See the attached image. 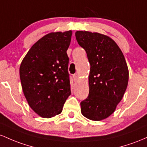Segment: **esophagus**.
Here are the masks:
<instances>
[{"mask_svg":"<svg viewBox=\"0 0 147 147\" xmlns=\"http://www.w3.org/2000/svg\"><path fill=\"white\" fill-rule=\"evenodd\" d=\"M73 78H74V81H76V80L78 79V74H74V75H73Z\"/></svg>","mask_w":147,"mask_h":147,"instance_id":"34e87169","label":"esophagus"}]
</instances>
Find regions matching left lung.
I'll return each mask as SVG.
<instances>
[{"label": "left lung", "instance_id": "left-lung-1", "mask_svg": "<svg viewBox=\"0 0 147 147\" xmlns=\"http://www.w3.org/2000/svg\"><path fill=\"white\" fill-rule=\"evenodd\" d=\"M78 44L90 64L89 95L80 103L81 113L93 121L112 115L122 99L128 82V69L123 53L111 38L98 32L77 31Z\"/></svg>", "mask_w": 147, "mask_h": 147}]
</instances>
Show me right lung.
Listing matches in <instances>:
<instances>
[{"instance_id":"right-lung-1","label":"right lung","mask_w":147,"mask_h":147,"mask_svg":"<svg viewBox=\"0 0 147 147\" xmlns=\"http://www.w3.org/2000/svg\"><path fill=\"white\" fill-rule=\"evenodd\" d=\"M71 34L69 30L44 36L30 48L21 64L19 74L25 97L42 117L60 114L71 94L67 51Z\"/></svg>"}]
</instances>
